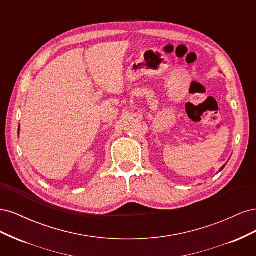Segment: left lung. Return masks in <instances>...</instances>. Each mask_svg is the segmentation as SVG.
I'll return each mask as SVG.
<instances>
[{"mask_svg":"<svg viewBox=\"0 0 256 256\" xmlns=\"http://www.w3.org/2000/svg\"><path fill=\"white\" fill-rule=\"evenodd\" d=\"M224 166H226V164H224V166H222V168H220V171H219V172H221V171H222V170H223V168H224Z\"/></svg>","mask_w":256,"mask_h":256,"instance_id":"left-lung-1","label":"left lung"}]
</instances>
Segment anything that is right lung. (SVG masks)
<instances>
[{"instance_id":"obj_1","label":"right lung","mask_w":256,"mask_h":256,"mask_svg":"<svg viewBox=\"0 0 256 256\" xmlns=\"http://www.w3.org/2000/svg\"><path fill=\"white\" fill-rule=\"evenodd\" d=\"M19 130H20V126H19Z\"/></svg>"}]
</instances>
